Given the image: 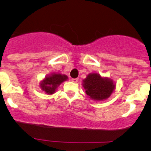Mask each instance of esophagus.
<instances>
[{"instance_id": "1", "label": "esophagus", "mask_w": 151, "mask_h": 151, "mask_svg": "<svg viewBox=\"0 0 151 151\" xmlns=\"http://www.w3.org/2000/svg\"><path fill=\"white\" fill-rule=\"evenodd\" d=\"M78 80H79V79H78V78H75V79H72V82H74V83H76V82H77Z\"/></svg>"}]
</instances>
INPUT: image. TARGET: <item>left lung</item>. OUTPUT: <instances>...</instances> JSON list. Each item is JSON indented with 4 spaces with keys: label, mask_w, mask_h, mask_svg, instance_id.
Wrapping results in <instances>:
<instances>
[{
    "label": "left lung",
    "mask_w": 151,
    "mask_h": 151,
    "mask_svg": "<svg viewBox=\"0 0 151 151\" xmlns=\"http://www.w3.org/2000/svg\"><path fill=\"white\" fill-rule=\"evenodd\" d=\"M82 85L86 94L94 101H103L108 99L116 88L112 79L102 77L97 73L88 74L83 80Z\"/></svg>",
    "instance_id": "left-lung-1"
}]
</instances>
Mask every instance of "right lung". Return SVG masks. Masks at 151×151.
Segmentation results:
<instances>
[{
  "label": "right lung",
  "mask_w": 151,
  "mask_h": 151,
  "mask_svg": "<svg viewBox=\"0 0 151 151\" xmlns=\"http://www.w3.org/2000/svg\"><path fill=\"white\" fill-rule=\"evenodd\" d=\"M67 79L68 77L65 74L53 73L47 76L42 81H41L40 86L46 93L52 94L55 93V91L60 84H62L63 81H67Z\"/></svg>",
  "instance_id": "obj_1"
}]
</instances>
